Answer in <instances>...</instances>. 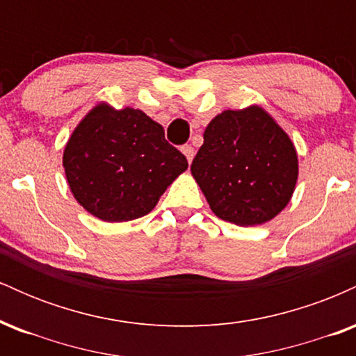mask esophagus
Returning <instances> with one entry per match:
<instances>
[{
    "label": "esophagus",
    "instance_id": "1",
    "mask_svg": "<svg viewBox=\"0 0 356 356\" xmlns=\"http://www.w3.org/2000/svg\"><path fill=\"white\" fill-rule=\"evenodd\" d=\"M181 152L186 155V159H187V162H192V159H194V147L192 145H182L181 147Z\"/></svg>",
    "mask_w": 356,
    "mask_h": 356
}]
</instances>
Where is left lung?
<instances>
[{"mask_svg":"<svg viewBox=\"0 0 356 356\" xmlns=\"http://www.w3.org/2000/svg\"><path fill=\"white\" fill-rule=\"evenodd\" d=\"M211 211L236 226L276 218L298 181L295 144L259 105L224 110L207 124L191 165Z\"/></svg>","mask_w":356,"mask_h":356,"instance_id":"8db88e82","label":"left lung"}]
</instances>
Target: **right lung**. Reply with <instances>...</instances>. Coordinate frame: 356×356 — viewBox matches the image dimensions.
Masks as SVG:
<instances>
[{
    "label": "right lung",
    "mask_w": 356,
    "mask_h": 356,
    "mask_svg": "<svg viewBox=\"0 0 356 356\" xmlns=\"http://www.w3.org/2000/svg\"><path fill=\"white\" fill-rule=\"evenodd\" d=\"M73 197L105 222L149 214L167 187L187 169V159L142 110L100 102L80 120L63 150Z\"/></svg>",
    "instance_id": "1"
}]
</instances>
